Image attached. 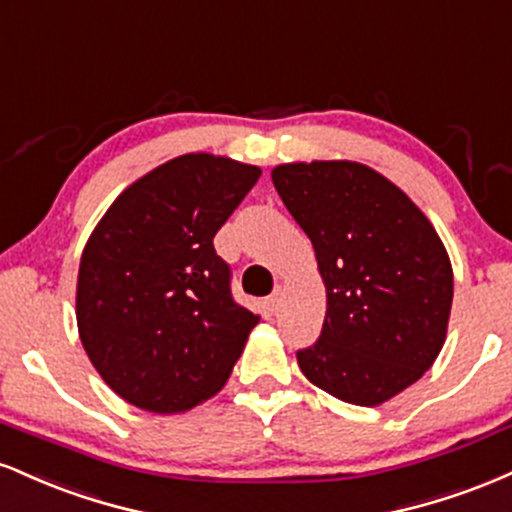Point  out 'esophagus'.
<instances>
[{"label":"esophagus","mask_w":512,"mask_h":512,"mask_svg":"<svg viewBox=\"0 0 512 512\" xmlns=\"http://www.w3.org/2000/svg\"><path fill=\"white\" fill-rule=\"evenodd\" d=\"M266 304H268L270 311H278V309H280V304H282V290H280V287H278V290H275L273 294H270Z\"/></svg>","instance_id":"esophagus-1"}]
</instances>
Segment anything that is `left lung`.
<instances>
[{"mask_svg":"<svg viewBox=\"0 0 512 512\" xmlns=\"http://www.w3.org/2000/svg\"><path fill=\"white\" fill-rule=\"evenodd\" d=\"M270 177L326 285L321 338L297 352L299 369L342 402L383 405L443 350L453 306L446 246L422 208L362 162H285Z\"/></svg>","mask_w":512,"mask_h":512,"instance_id":"8db88e82","label":"left lung"}]
</instances>
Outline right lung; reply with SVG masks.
<instances>
[{
    "label": "right lung",
    "instance_id": "right-lung-1",
    "mask_svg": "<svg viewBox=\"0 0 512 512\" xmlns=\"http://www.w3.org/2000/svg\"><path fill=\"white\" fill-rule=\"evenodd\" d=\"M261 167L210 153L162 162L114 198L83 249L76 323L119 398L179 414L220 393L261 321L230 292L213 237Z\"/></svg>",
    "mask_w": 512,
    "mask_h": 512
}]
</instances>
